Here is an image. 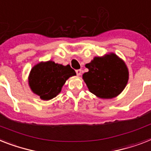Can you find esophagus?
<instances>
[{
    "label": "esophagus",
    "instance_id": "obj_1",
    "mask_svg": "<svg viewBox=\"0 0 151 151\" xmlns=\"http://www.w3.org/2000/svg\"><path fill=\"white\" fill-rule=\"evenodd\" d=\"M76 73H77V74H78V76H80V75H81V74L82 70L81 69H80V70H76Z\"/></svg>",
    "mask_w": 151,
    "mask_h": 151
}]
</instances>
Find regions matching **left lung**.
<instances>
[{
  "instance_id": "obj_1",
  "label": "left lung",
  "mask_w": 151,
  "mask_h": 151,
  "mask_svg": "<svg viewBox=\"0 0 151 151\" xmlns=\"http://www.w3.org/2000/svg\"><path fill=\"white\" fill-rule=\"evenodd\" d=\"M85 67L83 79L91 92L101 99H112L127 86L129 71L124 61L115 53L95 56Z\"/></svg>"
}]
</instances>
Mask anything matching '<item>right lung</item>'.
<instances>
[{
	"mask_svg": "<svg viewBox=\"0 0 151 151\" xmlns=\"http://www.w3.org/2000/svg\"><path fill=\"white\" fill-rule=\"evenodd\" d=\"M76 75L70 65L63 66L53 61L41 62L32 68L29 76V87L42 100H50L58 95L70 77Z\"/></svg>",
	"mask_w": 151,
	"mask_h": 151,
	"instance_id": "1",
	"label": "right lung"
}]
</instances>
